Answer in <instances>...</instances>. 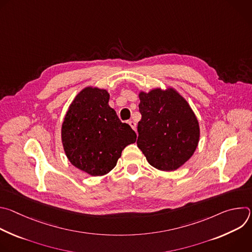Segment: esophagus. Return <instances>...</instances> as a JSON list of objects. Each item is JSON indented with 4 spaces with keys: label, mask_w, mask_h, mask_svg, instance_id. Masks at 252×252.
<instances>
[{
    "label": "esophagus",
    "mask_w": 252,
    "mask_h": 252,
    "mask_svg": "<svg viewBox=\"0 0 252 252\" xmlns=\"http://www.w3.org/2000/svg\"><path fill=\"white\" fill-rule=\"evenodd\" d=\"M129 126H131V128L133 129V130H135L136 129V124H135V122H133V121H129Z\"/></svg>",
    "instance_id": "34e87169"
}]
</instances>
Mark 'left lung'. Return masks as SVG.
<instances>
[{"label":"left lung","instance_id":"obj_1","mask_svg":"<svg viewBox=\"0 0 252 252\" xmlns=\"http://www.w3.org/2000/svg\"><path fill=\"white\" fill-rule=\"evenodd\" d=\"M139 99L138 149L154 167L164 171L177 169L197 147L199 126L194 113L172 89L141 92Z\"/></svg>","mask_w":252,"mask_h":252}]
</instances>
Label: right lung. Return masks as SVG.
Listing matches in <instances>:
<instances>
[{
    "label": "right lung",
    "instance_id": "add662e5",
    "mask_svg": "<svg viewBox=\"0 0 252 252\" xmlns=\"http://www.w3.org/2000/svg\"><path fill=\"white\" fill-rule=\"evenodd\" d=\"M105 90L86 88L69 105L62 126L64 153L71 164L94 175L110 172L123 150L136 140L109 105Z\"/></svg>",
    "mask_w": 252,
    "mask_h": 252
}]
</instances>
